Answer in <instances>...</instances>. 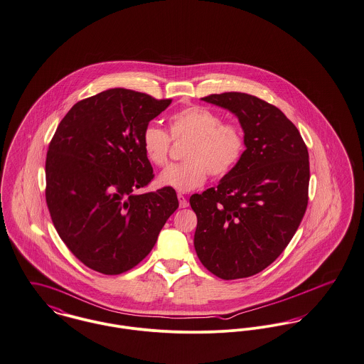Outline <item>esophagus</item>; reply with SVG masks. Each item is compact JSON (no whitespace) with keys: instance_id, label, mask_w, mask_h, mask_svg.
<instances>
[{"instance_id":"obj_1","label":"esophagus","mask_w":364,"mask_h":364,"mask_svg":"<svg viewBox=\"0 0 364 364\" xmlns=\"http://www.w3.org/2000/svg\"><path fill=\"white\" fill-rule=\"evenodd\" d=\"M177 198H178V202H180V208H187L188 206V201H187V198L183 194H178Z\"/></svg>"}]
</instances>
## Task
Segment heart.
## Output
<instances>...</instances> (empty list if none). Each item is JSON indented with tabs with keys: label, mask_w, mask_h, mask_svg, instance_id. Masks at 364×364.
Here are the masks:
<instances>
[{
	"label": "heart",
	"mask_w": 364,
	"mask_h": 364,
	"mask_svg": "<svg viewBox=\"0 0 364 364\" xmlns=\"http://www.w3.org/2000/svg\"><path fill=\"white\" fill-rule=\"evenodd\" d=\"M168 134L155 124H148L141 135L146 159L156 167L168 162L171 141L188 139L183 151L184 162L168 166L159 177L162 186L191 191L206 181L208 176L222 178L242 161L245 136L236 122H223L222 116L203 106H188L173 113Z\"/></svg>",
	"instance_id": "1"
}]
</instances>
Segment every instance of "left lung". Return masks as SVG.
<instances>
[{"instance_id":"1","label":"left lung","mask_w":364,"mask_h":364,"mask_svg":"<svg viewBox=\"0 0 364 364\" xmlns=\"http://www.w3.org/2000/svg\"><path fill=\"white\" fill-rule=\"evenodd\" d=\"M239 117L245 151L216 187L190 198L197 215L194 247L202 265L232 281L271 265L299 229L309 203L307 146L282 112L248 93L202 97Z\"/></svg>"}]
</instances>
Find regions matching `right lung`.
Returning a JSON list of instances; mask_svg holds the SVG:
<instances>
[{"instance_id": "right-lung-1", "label": "right lung", "mask_w": 364, "mask_h": 364, "mask_svg": "<svg viewBox=\"0 0 364 364\" xmlns=\"http://www.w3.org/2000/svg\"><path fill=\"white\" fill-rule=\"evenodd\" d=\"M171 99L114 87L80 100L53 135L46 202L68 250L87 268L120 275L154 248L178 208L173 187L135 194L154 180L141 135Z\"/></svg>"}]
</instances>
